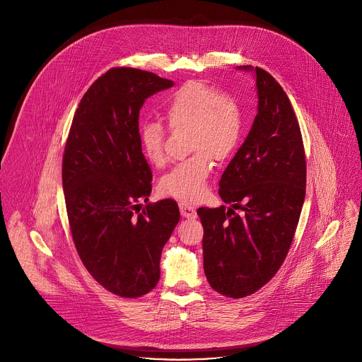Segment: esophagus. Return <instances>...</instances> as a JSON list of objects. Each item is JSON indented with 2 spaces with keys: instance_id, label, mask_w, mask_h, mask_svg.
Listing matches in <instances>:
<instances>
[{
  "instance_id": "34e87169",
  "label": "esophagus",
  "mask_w": 362,
  "mask_h": 362,
  "mask_svg": "<svg viewBox=\"0 0 362 362\" xmlns=\"http://www.w3.org/2000/svg\"><path fill=\"white\" fill-rule=\"evenodd\" d=\"M179 209H180L182 216H185V218H187V219H194V218L197 216V215H196L194 206H192L190 203H186V202L179 203Z\"/></svg>"
}]
</instances>
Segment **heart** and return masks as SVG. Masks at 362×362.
I'll use <instances>...</instances> for the list:
<instances>
[{
	"label": "heart",
	"instance_id": "1",
	"mask_svg": "<svg viewBox=\"0 0 362 362\" xmlns=\"http://www.w3.org/2000/svg\"><path fill=\"white\" fill-rule=\"evenodd\" d=\"M162 112L172 127H189L190 158L177 163L160 179L163 194L183 202L204 196L214 162L226 160L236 148L242 133V115L236 101L212 86L189 81L169 94ZM139 144L144 159L156 168L166 163L163 129L144 122L139 129Z\"/></svg>",
	"mask_w": 362,
	"mask_h": 362
}]
</instances>
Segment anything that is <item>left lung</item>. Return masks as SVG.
I'll use <instances>...</instances> for the list:
<instances>
[{
	"label": "left lung",
	"mask_w": 362,
	"mask_h": 362,
	"mask_svg": "<svg viewBox=\"0 0 362 362\" xmlns=\"http://www.w3.org/2000/svg\"><path fill=\"white\" fill-rule=\"evenodd\" d=\"M238 69L256 78L257 115L219 182V194L232 208L197 209L206 278L235 299L261 289L284 264L306 186L302 134L286 93L259 67Z\"/></svg>",
	"instance_id": "obj_1"
}]
</instances>
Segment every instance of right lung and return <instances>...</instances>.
I'll use <instances>...</instances> for the list:
<instances>
[{
    "label": "right lung",
    "instance_id": "1",
    "mask_svg": "<svg viewBox=\"0 0 362 362\" xmlns=\"http://www.w3.org/2000/svg\"><path fill=\"white\" fill-rule=\"evenodd\" d=\"M172 80L132 67L98 77L76 110L63 154V189L77 253L90 275L122 298L150 292L162 249L180 219L177 203H148L151 170L139 144V115Z\"/></svg>",
    "mask_w": 362,
    "mask_h": 362
}]
</instances>
